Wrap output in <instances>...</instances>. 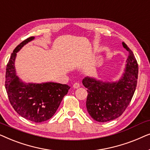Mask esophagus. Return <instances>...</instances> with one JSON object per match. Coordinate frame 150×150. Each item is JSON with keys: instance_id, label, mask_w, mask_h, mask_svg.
Returning <instances> with one entry per match:
<instances>
[{"instance_id": "34e87169", "label": "esophagus", "mask_w": 150, "mask_h": 150, "mask_svg": "<svg viewBox=\"0 0 150 150\" xmlns=\"http://www.w3.org/2000/svg\"><path fill=\"white\" fill-rule=\"evenodd\" d=\"M73 87L74 88V89H78V88L80 87V84L79 83H75L74 84Z\"/></svg>"}]
</instances>
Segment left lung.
<instances>
[{
	"label": "left lung",
	"instance_id": "1",
	"mask_svg": "<svg viewBox=\"0 0 150 150\" xmlns=\"http://www.w3.org/2000/svg\"><path fill=\"white\" fill-rule=\"evenodd\" d=\"M128 51L124 72L118 81L103 82L87 76L83 84L87 88L86 107L90 116L98 122L113 120L122 115L129 105L137 87L138 64L132 50L124 42Z\"/></svg>",
	"mask_w": 150,
	"mask_h": 150
}]
</instances>
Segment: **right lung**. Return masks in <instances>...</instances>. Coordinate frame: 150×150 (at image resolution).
I'll return each instance as SVG.
<instances>
[{
  "label": "right lung",
  "mask_w": 150,
  "mask_h": 150,
  "mask_svg": "<svg viewBox=\"0 0 150 150\" xmlns=\"http://www.w3.org/2000/svg\"><path fill=\"white\" fill-rule=\"evenodd\" d=\"M34 39L35 37L26 39L14 49L6 69L5 88L14 110L22 117L40 123L54 115L70 87L52 82L26 83L16 76V53Z\"/></svg>",
  "instance_id": "add662e5"
}]
</instances>
